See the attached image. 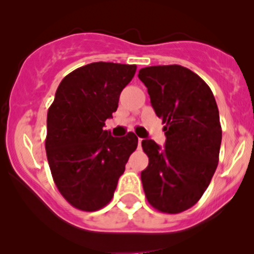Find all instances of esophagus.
I'll return each mask as SVG.
<instances>
[{
    "label": "esophagus",
    "instance_id": "1",
    "mask_svg": "<svg viewBox=\"0 0 254 254\" xmlns=\"http://www.w3.org/2000/svg\"><path fill=\"white\" fill-rule=\"evenodd\" d=\"M141 141H142V139H139V141H137V145H139V147L141 146Z\"/></svg>",
    "mask_w": 254,
    "mask_h": 254
}]
</instances>
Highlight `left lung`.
<instances>
[{
    "label": "left lung",
    "mask_w": 254,
    "mask_h": 254,
    "mask_svg": "<svg viewBox=\"0 0 254 254\" xmlns=\"http://www.w3.org/2000/svg\"><path fill=\"white\" fill-rule=\"evenodd\" d=\"M151 106L162 119L165 148L142 140L148 166L141 172L143 191L156 210L178 214L198 203L219 163L222 130L211 89L181 65L143 67Z\"/></svg>",
    "instance_id": "obj_1"
}]
</instances>
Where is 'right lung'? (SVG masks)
Returning a JSON list of instances; mask_svg holds the SVG:
<instances>
[{
	"label": "right lung",
	"instance_id": "add662e5",
	"mask_svg": "<svg viewBox=\"0 0 254 254\" xmlns=\"http://www.w3.org/2000/svg\"><path fill=\"white\" fill-rule=\"evenodd\" d=\"M135 72L136 65L103 61L76 68L59 84L48 111L45 150L51 176L61 195L82 211H96L112 200L137 147L134 132L118 139L103 129Z\"/></svg>",
	"mask_w": 254,
	"mask_h": 254
}]
</instances>
